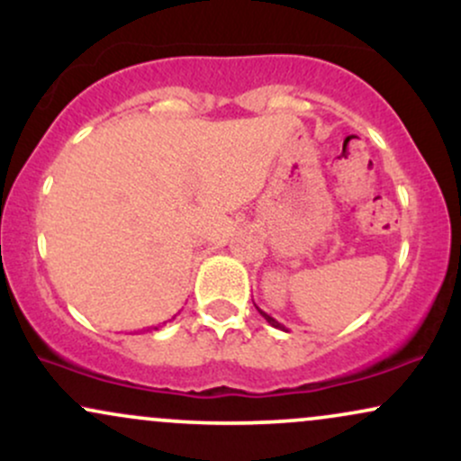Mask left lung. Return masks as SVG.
Wrapping results in <instances>:
<instances>
[{"label": "left lung", "instance_id": "obj_1", "mask_svg": "<svg viewBox=\"0 0 461 461\" xmlns=\"http://www.w3.org/2000/svg\"><path fill=\"white\" fill-rule=\"evenodd\" d=\"M256 310H258V312H260V314H262V319H264V321H267V322H268V325L277 327V330H284V325H282V322H279V321H275V319H273V316H268V314H267V312H262L260 308H258V305H256Z\"/></svg>", "mask_w": 461, "mask_h": 461}]
</instances>
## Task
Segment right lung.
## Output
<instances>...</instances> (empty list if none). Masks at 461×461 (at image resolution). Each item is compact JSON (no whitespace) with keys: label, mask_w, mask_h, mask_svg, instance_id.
I'll return each mask as SVG.
<instances>
[{"label":"right lung","mask_w":461,"mask_h":461,"mask_svg":"<svg viewBox=\"0 0 461 461\" xmlns=\"http://www.w3.org/2000/svg\"><path fill=\"white\" fill-rule=\"evenodd\" d=\"M156 330H158V327H156Z\"/></svg>","instance_id":"add662e5"}]
</instances>
